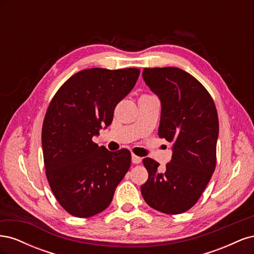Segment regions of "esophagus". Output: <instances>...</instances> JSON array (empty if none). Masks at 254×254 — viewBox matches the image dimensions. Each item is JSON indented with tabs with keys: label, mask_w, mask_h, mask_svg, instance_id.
I'll use <instances>...</instances> for the list:
<instances>
[{
	"label": "esophagus",
	"mask_w": 254,
	"mask_h": 254,
	"mask_svg": "<svg viewBox=\"0 0 254 254\" xmlns=\"http://www.w3.org/2000/svg\"><path fill=\"white\" fill-rule=\"evenodd\" d=\"M131 161H132L133 164H139V163H141L142 159H141L140 157L135 156V155H132V156H131Z\"/></svg>",
	"instance_id": "1"
}]
</instances>
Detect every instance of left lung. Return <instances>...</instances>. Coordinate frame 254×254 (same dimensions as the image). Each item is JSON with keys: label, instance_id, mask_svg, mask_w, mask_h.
<instances>
[{"label": "left lung", "instance_id": "8db88e82", "mask_svg": "<svg viewBox=\"0 0 254 254\" xmlns=\"http://www.w3.org/2000/svg\"><path fill=\"white\" fill-rule=\"evenodd\" d=\"M143 79L161 102L158 134L173 143L164 172L145 158L148 180L142 196L152 209L180 214L193 206L209 183L216 165L218 115L209 92L178 67L144 68Z\"/></svg>", "mask_w": 254, "mask_h": 254}]
</instances>
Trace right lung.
I'll return each instance as SVG.
<instances>
[{
	"mask_svg": "<svg viewBox=\"0 0 254 254\" xmlns=\"http://www.w3.org/2000/svg\"><path fill=\"white\" fill-rule=\"evenodd\" d=\"M139 68L82 70L53 97L42 126V149L51 190L73 216L103 212L131 163L128 149L109 151L92 141L134 87Z\"/></svg>",
	"mask_w": 254,
	"mask_h": 254,
	"instance_id": "right-lung-1",
	"label": "right lung"
}]
</instances>
